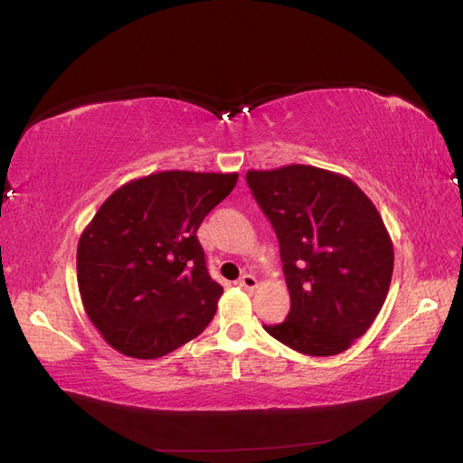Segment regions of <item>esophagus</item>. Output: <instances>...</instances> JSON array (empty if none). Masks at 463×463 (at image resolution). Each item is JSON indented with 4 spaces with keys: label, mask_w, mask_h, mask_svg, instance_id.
Listing matches in <instances>:
<instances>
[{
    "label": "esophagus",
    "mask_w": 463,
    "mask_h": 463,
    "mask_svg": "<svg viewBox=\"0 0 463 463\" xmlns=\"http://www.w3.org/2000/svg\"><path fill=\"white\" fill-rule=\"evenodd\" d=\"M237 286H240V288H243V289H249V291H253V289H257V288H259V279H257L255 276H250V274H245V276H241L240 279H237Z\"/></svg>",
    "instance_id": "obj_1"
}]
</instances>
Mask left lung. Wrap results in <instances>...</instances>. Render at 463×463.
<instances>
[{"mask_svg": "<svg viewBox=\"0 0 463 463\" xmlns=\"http://www.w3.org/2000/svg\"><path fill=\"white\" fill-rule=\"evenodd\" d=\"M247 184L278 235L291 299L264 330L305 355L345 352L381 313L394 270L376 206L349 177L305 164L249 170Z\"/></svg>", "mask_w": 463, "mask_h": 463, "instance_id": "1", "label": "left lung"}]
</instances>
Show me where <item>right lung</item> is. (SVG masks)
<instances>
[{"label":"right lung","instance_id":"obj_1","mask_svg":"<svg viewBox=\"0 0 463 463\" xmlns=\"http://www.w3.org/2000/svg\"><path fill=\"white\" fill-rule=\"evenodd\" d=\"M240 174L170 170L116 189L82 230V307L116 352L156 359L187 344L216 313L222 286L208 274L197 230Z\"/></svg>","mask_w":463,"mask_h":463}]
</instances>
